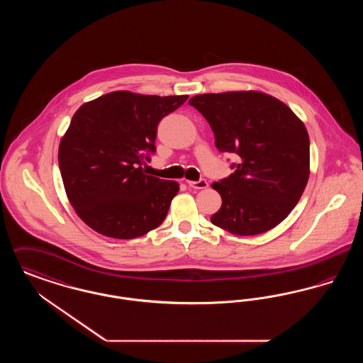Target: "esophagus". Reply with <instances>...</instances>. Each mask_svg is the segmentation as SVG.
Instances as JSON below:
<instances>
[{
	"mask_svg": "<svg viewBox=\"0 0 363 363\" xmlns=\"http://www.w3.org/2000/svg\"><path fill=\"white\" fill-rule=\"evenodd\" d=\"M188 185L193 189H207V179H199V181H188Z\"/></svg>",
	"mask_w": 363,
	"mask_h": 363,
	"instance_id": "esophagus-1",
	"label": "esophagus"
}]
</instances>
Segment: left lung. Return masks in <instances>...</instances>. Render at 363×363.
I'll list each match as a JSON object with an SVG mask.
<instances>
[{
  "mask_svg": "<svg viewBox=\"0 0 363 363\" xmlns=\"http://www.w3.org/2000/svg\"><path fill=\"white\" fill-rule=\"evenodd\" d=\"M220 152L235 154L234 173L212 188L222 207L211 222L237 235H257L283 222L309 179L311 143L293 110L257 91L196 95Z\"/></svg>",
  "mask_w": 363,
  "mask_h": 363,
  "instance_id": "8db88e82",
  "label": "left lung"
}]
</instances>
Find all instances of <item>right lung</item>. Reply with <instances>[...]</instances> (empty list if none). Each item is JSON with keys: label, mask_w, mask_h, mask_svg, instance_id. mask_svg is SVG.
Returning a JSON list of instances; mask_svg holds the SVG:
<instances>
[{"label": "right lung", "mask_w": 363, "mask_h": 363, "mask_svg": "<svg viewBox=\"0 0 363 363\" xmlns=\"http://www.w3.org/2000/svg\"><path fill=\"white\" fill-rule=\"evenodd\" d=\"M188 95L114 91L79 107L60 143L58 164L72 207L96 233L133 240L162 225L179 185L144 173L157 125Z\"/></svg>", "instance_id": "right-lung-1"}]
</instances>
